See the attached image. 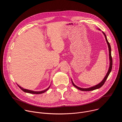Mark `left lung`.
I'll return each instance as SVG.
<instances>
[{"instance_id":"left-lung-1","label":"left lung","mask_w":122,"mask_h":122,"mask_svg":"<svg viewBox=\"0 0 122 122\" xmlns=\"http://www.w3.org/2000/svg\"><path fill=\"white\" fill-rule=\"evenodd\" d=\"M100 30V29H99ZM102 33H103L104 35L105 36V39H106V41H107V43L108 44V48H109V59H110V66H109V70H108V71L106 74V75L105 76V77H104V78L103 79V80L101 81V82H100L99 83H98V84L96 85H95L94 86H92L91 87H90V88H81V87H79L76 86L73 82L72 80H71V81H72V84L73 85V86L74 87H75L76 88H77V89H78L79 90H81V91H92V90H96V89H98L99 88H100L101 87H102L103 86V85L104 84V83H105V81H106L107 78L108 77L110 72H111V71H112V55H111V46H110V44L109 43V42H108V40H107V37L106 36V34L104 33L103 32H102Z\"/></svg>"}]
</instances>
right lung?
I'll return each mask as SVG.
<instances>
[{
  "instance_id": "right-lung-1",
  "label": "right lung",
  "mask_w": 122,
  "mask_h": 122,
  "mask_svg": "<svg viewBox=\"0 0 122 122\" xmlns=\"http://www.w3.org/2000/svg\"><path fill=\"white\" fill-rule=\"evenodd\" d=\"M18 85V84H17ZM18 86L19 87V88L22 90L24 92H26V93H30V94H42L43 93H44L45 92H46V91H47L49 88H50V86H49V87L48 88H47L46 89L43 90V91H32V90H27V89H24L22 87H21L20 86H19V85H18Z\"/></svg>"
}]
</instances>
